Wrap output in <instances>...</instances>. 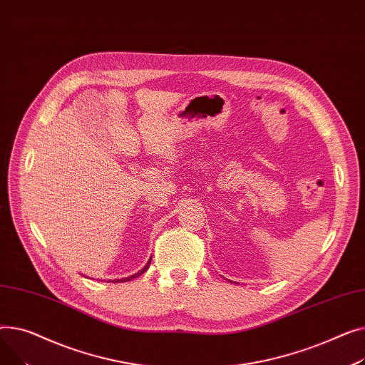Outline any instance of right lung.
<instances>
[{"label":"right lung","instance_id":"obj_1","mask_svg":"<svg viewBox=\"0 0 365 365\" xmlns=\"http://www.w3.org/2000/svg\"><path fill=\"white\" fill-rule=\"evenodd\" d=\"M150 262H152V256H150V259H148V262L144 265V268L143 269H140L137 274H134V275H131V277H126V278H119V280H113L115 283H123V282H131L133 278H135V277H138V275H141L144 271H147L148 269V267H150Z\"/></svg>","mask_w":365,"mask_h":365}]
</instances>
